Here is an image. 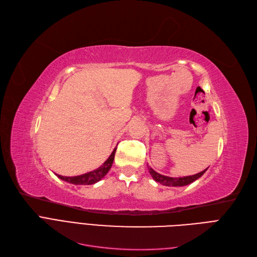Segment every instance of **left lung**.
<instances>
[{
	"label": "left lung",
	"mask_w": 257,
	"mask_h": 257,
	"mask_svg": "<svg viewBox=\"0 0 257 257\" xmlns=\"http://www.w3.org/2000/svg\"><path fill=\"white\" fill-rule=\"evenodd\" d=\"M148 171H150L152 177L157 181V183H160L164 186H169V187H183V186L190 185L191 183H193V181H195L196 179L200 178L203 174L207 171V169L200 173L195 174V175L185 176V177L164 176V175H161V174H159V173H157L156 171H154L152 168H148Z\"/></svg>",
	"instance_id": "8db88e82"
}]
</instances>
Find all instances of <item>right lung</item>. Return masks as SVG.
Returning <instances> with one entry per match:
<instances>
[{
	"mask_svg": "<svg viewBox=\"0 0 257 257\" xmlns=\"http://www.w3.org/2000/svg\"><path fill=\"white\" fill-rule=\"evenodd\" d=\"M115 152H116V148H114V151L112 152V154L110 155L109 158L106 159V161L99 167L98 169L88 172L86 174H82V175L79 176H73V177H68V176H62V175H57V177L61 178L62 180L67 181V183L73 184V185H93L96 184L97 181L100 180L101 178H103L107 172L110 171L113 161H114V156H115Z\"/></svg>",
	"mask_w": 257,
	"mask_h": 257,
	"instance_id": "obj_1",
	"label": "right lung"
}]
</instances>
